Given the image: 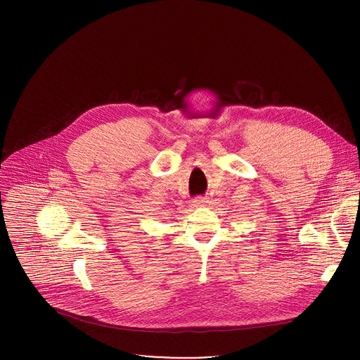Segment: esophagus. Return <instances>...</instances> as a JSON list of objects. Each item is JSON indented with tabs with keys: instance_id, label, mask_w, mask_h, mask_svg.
<instances>
[{
	"instance_id": "34e87169",
	"label": "esophagus",
	"mask_w": 360,
	"mask_h": 360,
	"mask_svg": "<svg viewBox=\"0 0 360 360\" xmlns=\"http://www.w3.org/2000/svg\"><path fill=\"white\" fill-rule=\"evenodd\" d=\"M195 205L196 207H203V205H207L208 203V200H207V198H203V196H198V198H195Z\"/></svg>"
}]
</instances>
